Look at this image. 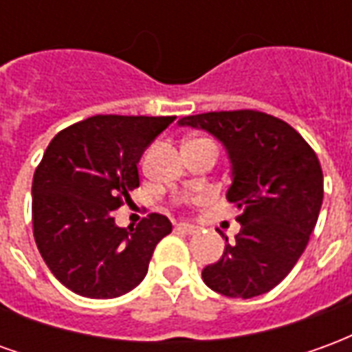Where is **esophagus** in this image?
I'll return each mask as SVG.
<instances>
[{"mask_svg": "<svg viewBox=\"0 0 352 352\" xmlns=\"http://www.w3.org/2000/svg\"><path fill=\"white\" fill-rule=\"evenodd\" d=\"M177 230H179V232H184V234H198L199 232L198 226L188 224V222H179V224H177Z\"/></svg>", "mask_w": 352, "mask_h": 352, "instance_id": "esophagus-1", "label": "esophagus"}]
</instances>
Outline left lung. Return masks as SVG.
<instances>
[{
  "instance_id": "left-lung-1",
  "label": "left lung",
  "mask_w": 352,
  "mask_h": 352,
  "mask_svg": "<svg viewBox=\"0 0 352 352\" xmlns=\"http://www.w3.org/2000/svg\"><path fill=\"white\" fill-rule=\"evenodd\" d=\"M179 124L207 130L226 146V198L239 209L236 241L226 237L222 258L204 267V283L230 298L270 292L300 260L317 224L324 194L317 154L290 124L254 109L183 116Z\"/></svg>"
}]
</instances>
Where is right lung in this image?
<instances>
[{
    "instance_id": "add662e5",
    "label": "right lung",
    "mask_w": 352,
    "mask_h": 352,
    "mask_svg": "<svg viewBox=\"0 0 352 352\" xmlns=\"http://www.w3.org/2000/svg\"><path fill=\"white\" fill-rule=\"evenodd\" d=\"M175 116L96 115L58 131L32 184V222L45 264L87 298H116L145 279L154 247L171 234L160 213L118 228L113 211L139 186L138 162Z\"/></svg>"
}]
</instances>
